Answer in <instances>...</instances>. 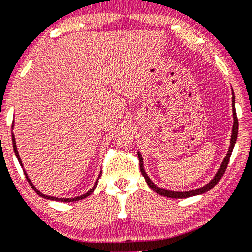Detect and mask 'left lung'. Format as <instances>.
<instances>
[{"label": "left lung", "instance_id": "1", "mask_svg": "<svg viewBox=\"0 0 252 252\" xmlns=\"http://www.w3.org/2000/svg\"><path fill=\"white\" fill-rule=\"evenodd\" d=\"M232 94H233V97H232V110H233V129H232V136H231V146L230 148L227 150V154L226 156L224 157V160L220 164V166L219 168V171H217V173L215 174V176L210 180L209 183L207 185L201 187V188H198L196 190H191V191H172V190H165L163 188H159L157 187L155 183H154L152 180L149 179V176L147 175V173L145 172V168H144V159H142V156L141 154L138 152V157H139V165H140V171H141V174L144 175V178L146 180V182H147V185L149 186V188H152L153 191H155L160 196H164V197H167V198H189V197H192V196H198V194H202L205 192H207L209 191L212 188L215 187L217 183L220 179H222L223 174L225 173V171H226V167H227V164L230 162V157H231V154H232V150L234 148V145L236 142V138H238V129H239V122H238V118H236V111H235V96H234V93L233 90H232Z\"/></svg>", "mask_w": 252, "mask_h": 252}]
</instances>
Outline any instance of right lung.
Here are the masks:
<instances>
[{
    "label": "right lung",
    "instance_id": "right-lung-1",
    "mask_svg": "<svg viewBox=\"0 0 252 252\" xmlns=\"http://www.w3.org/2000/svg\"><path fill=\"white\" fill-rule=\"evenodd\" d=\"M13 127V126H12ZM12 144H13V150H14V154H16V156H17V158H18V160H19V163H20V165L22 166V162H21V159H20V156H19V153H18V149H17V145H16V139H14V134L12 133ZM100 174H102V172H100ZM100 174H99V176H100ZM25 175H26V179H27V181L29 182V185L32 186V188L33 190H35V192L38 194V196H40L42 198H44V199H50V200H55V201H61V202H71V201H78V200H81V199H85V198H87L89 194H92L93 193V191L96 189V187H97V182L98 181H96V183H95V186H94L92 189H90L88 192H86L85 194H81V196H78V197H74V198H56V197H51V196H46V194H44V193H42L40 192V191H38L36 189V187L32 185V182L30 181V179L28 178V175H27V173H26V171H25ZM99 176H98V179H99Z\"/></svg>",
    "mask_w": 252,
    "mask_h": 252
}]
</instances>
